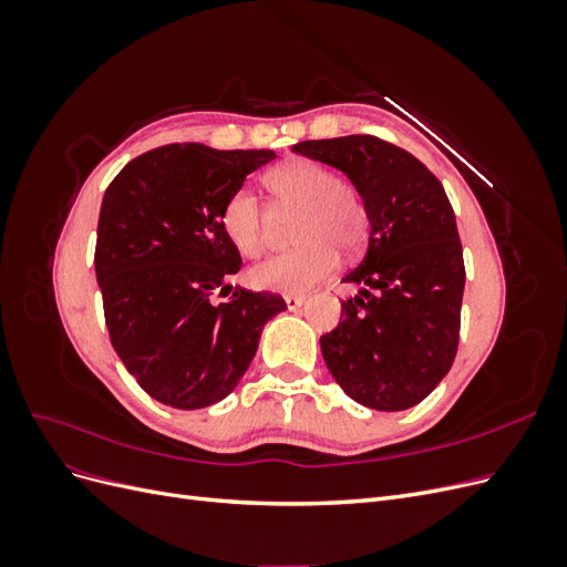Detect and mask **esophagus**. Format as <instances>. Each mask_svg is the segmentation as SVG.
<instances>
[{
  "mask_svg": "<svg viewBox=\"0 0 567 567\" xmlns=\"http://www.w3.org/2000/svg\"><path fill=\"white\" fill-rule=\"evenodd\" d=\"M284 302L288 307V312H296V310H300V307L305 305V298H300V296H286Z\"/></svg>",
  "mask_w": 567,
  "mask_h": 567,
  "instance_id": "esophagus-1",
  "label": "esophagus"
}]
</instances>
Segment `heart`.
<instances>
[{
  "label": "heart",
  "instance_id": "b5f03b06",
  "mask_svg": "<svg viewBox=\"0 0 567 567\" xmlns=\"http://www.w3.org/2000/svg\"><path fill=\"white\" fill-rule=\"evenodd\" d=\"M265 184L279 205L300 208L293 241L298 248L274 255L248 271L250 286L269 293L305 296L338 265L336 250L354 255L364 248L369 213L354 188L340 184L331 167L310 158H293L269 169ZM221 231L231 246L257 257L267 246L262 205L241 186L225 200Z\"/></svg>",
  "mask_w": 567,
  "mask_h": 567
}]
</instances>
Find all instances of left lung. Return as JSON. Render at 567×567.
Returning a JSON list of instances; mask_svg holds the SVG:
<instances>
[{"label": "left lung", "instance_id": "obj_1", "mask_svg": "<svg viewBox=\"0 0 567 567\" xmlns=\"http://www.w3.org/2000/svg\"><path fill=\"white\" fill-rule=\"evenodd\" d=\"M293 151L346 173L371 225L367 255L342 279L359 293L340 302V323L319 338L323 362L359 404L414 406L447 375L458 348L466 267L452 203L431 169L379 136Z\"/></svg>", "mask_w": 567, "mask_h": 567}]
</instances>
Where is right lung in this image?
I'll use <instances>...</instances> for the list:
<instances>
[{"label":"right lung","instance_id":"add662e5","mask_svg":"<svg viewBox=\"0 0 567 567\" xmlns=\"http://www.w3.org/2000/svg\"><path fill=\"white\" fill-rule=\"evenodd\" d=\"M274 151L169 144L130 161L104 194L94 269L120 362L153 400L210 406L244 379L281 296L227 284L241 255L225 200ZM230 296L215 306L212 296Z\"/></svg>","mask_w":567,"mask_h":567}]
</instances>
